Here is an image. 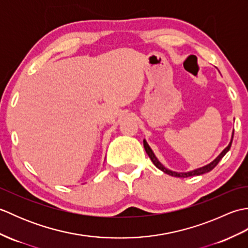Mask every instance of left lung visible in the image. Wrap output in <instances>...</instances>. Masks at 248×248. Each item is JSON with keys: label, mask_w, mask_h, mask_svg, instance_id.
<instances>
[{"label": "left lung", "mask_w": 248, "mask_h": 248, "mask_svg": "<svg viewBox=\"0 0 248 248\" xmlns=\"http://www.w3.org/2000/svg\"><path fill=\"white\" fill-rule=\"evenodd\" d=\"M233 133H234V132H233ZM233 133H232V136H231V140H230L229 145H228L227 147H226V148H225L222 152H220V155L217 157V159H215L214 161H212V162L210 163V164H208V165H205V166H203V167H200V168H197V170H192V171H187V172H177V171H172V170H167V168L163 166V165L161 164V163L159 162V160L156 159L155 154H154V151L151 150L149 145L147 144V141H146L145 140H144V148H145V150H146V152H147V155H149L151 162L154 163V164L155 165V167L159 168V170H161L163 172L167 173V175L172 176V177H178V178H187V177H192V176H199V175H202V173L209 172L210 170H212L213 168L218 164V162L223 159V156H224L226 154H227V152H228L229 149H230L231 144H232Z\"/></svg>", "instance_id": "1"}]
</instances>
